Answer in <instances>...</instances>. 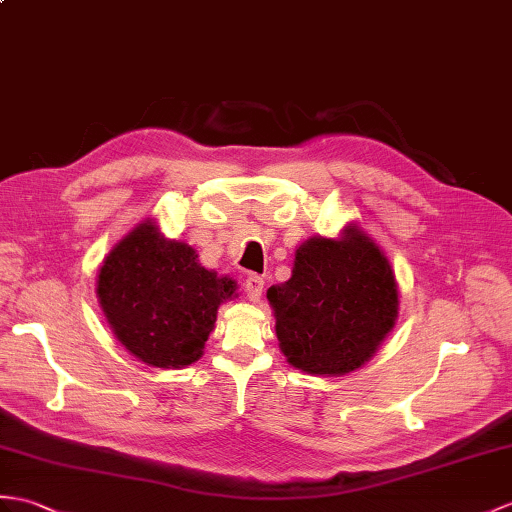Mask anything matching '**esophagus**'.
<instances>
[{
  "mask_svg": "<svg viewBox=\"0 0 512 512\" xmlns=\"http://www.w3.org/2000/svg\"><path fill=\"white\" fill-rule=\"evenodd\" d=\"M244 292L248 296V301H259L261 299V292H264V279L259 275H248L244 279Z\"/></svg>",
  "mask_w": 512,
  "mask_h": 512,
  "instance_id": "esophagus-1",
  "label": "esophagus"
}]
</instances>
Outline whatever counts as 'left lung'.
Wrapping results in <instances>:
<instances>
[{"label":"left lung","instance_id":"1","mask_svg":"<svg viewBox=\"0 0 512 512\" xmlns=\"http://www.w3.org/2000/svg\"><path fill=\"white\" fill-rule=\"evenodd\" d=\"M279 347L307 375H347L373 358L395 327L397 281L386 255L358 227L296 248L290 281L272 285Z\"/></svg>","mask_w":512,"mask_h":512}]
</instances>
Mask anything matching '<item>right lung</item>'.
<instances>
[{
  "instance_id": "right-lung-1",
  "label": "right lung",
  "mask_w": 512,
  "mask_h": 512,
  "mask_svg": "<svg viewBox=\"0 0 512 512\" xmlns=\"http://www.w3.org/2000/svg\"><path fill=\"white\" fill-rule=\"evenodd\" d=\"M235 281L198 264L189 244L165 240L152 220L141 222L106 255L98 301L115 338L137 360L157 368L196 362Z\"/></svg>"
}]
</instances>
